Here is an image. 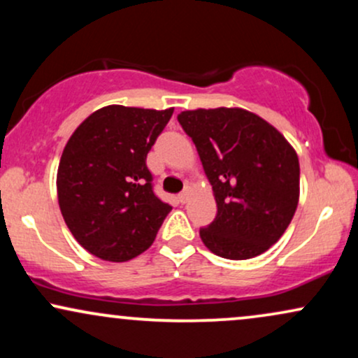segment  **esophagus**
<instances>
[{"label": "esophagus", "instance_id": "obj_1", "mask_svg": "<svg viewBox=\"0 0 358 358\" xmlns=\"http://www.w3.org/2000/svg\"><path fill=\"white\" fill-rule=\"evenodd\" d=\"M187 200H188V192L185 190V192H182V193H180V195H178V202H180V203H185V202H187Z\"/></svg>", "mask_w": 358, "mask_h": 358}]
</instances>
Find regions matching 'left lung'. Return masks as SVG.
I'll use <instances>...</instances> for the list:
<instances>
[{
	"mask_svg": "<svg viewBox=\"0 0 358 358\" xmlns=\"http://www.w3.org/2000/svg\"><path fill=\"white\" fill-rule=\"evenodd\" d=\"M178 122L215 195V219L200 229L203 244L232 261L266 252L296 212V151L276 127L244 109L183 110Z\"/></svg>",
	"mask_w": 358,
	"mask_h": 358,
	"instance_id": "1",
	"label": "left lung"
}]
</instances>
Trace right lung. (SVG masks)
Listing matches in <instances>:
<instances>
[{"instance_id":"obj_1","label":"right lung","mask_w":358,"mask_h":358,"mask_svg":"<svg viewBox=\"0 0 358 358\" xmlns=\"http://www.w3.org/2000/svg\"><path fill=\"white\" fill-rule=\"evenodd\" d=\"M173 109L108 106L77 127L62 153L57 192L65 224L84 249L124 262L153 244L171 210L155 193L146 156Z\"/></svg>"}]
</instances>
